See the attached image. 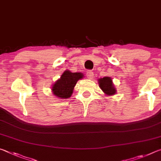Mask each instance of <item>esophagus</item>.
<instances>
[{
	"label": "esophagus",
	"mask_w": 161,
	"mask_h": 161,
	"mask_svg": "<svg viewBox=\"0 0 161 161\" xmlns=\"http://www.w3.org/2000/svg\"><path fill=\"white\" fill-rule=\"evenodd\" d=\"M94 76V72H92V71H88L86 72V77L88 79H92Z\"/></svg>",
	"instance_id": "1"
}]
</instances>
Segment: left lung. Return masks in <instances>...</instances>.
<instances>
[{"label": "left lung", "instance_id": "8db88e82", "mask_svg": "<svg viewBox=\"0 0 161 161\" xmlns=\"http://www.w3.org/2000/svg\"><path fill=\"white\" fill-rule=\"evenodd\" d=\"M99 86L102 89V90L108 96L113 95L116 93V89L114 88L112 84V80L110 77H106L102 79H99Z\"/></svg>", "mask_w": 161, "mask_h": 161}]
</instances>
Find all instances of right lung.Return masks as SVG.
<instances>
[{"instance_id":"1","label":"right lung","mask_w":161,"mask_h":161,"mask_svg":"<svg viewBox=\"0 0 161 161\" xmlns=\"http://www.w3.org/2000/svg\"><path fill=\"white\" fill-rule=\"evenodd\" d=\"M82 77L83 75L81 73H73L68 70L65 71L61 78L54 84L52 89L53 94L60 99L70 97L77 81Z\"/></svg>"}]
</instances>
